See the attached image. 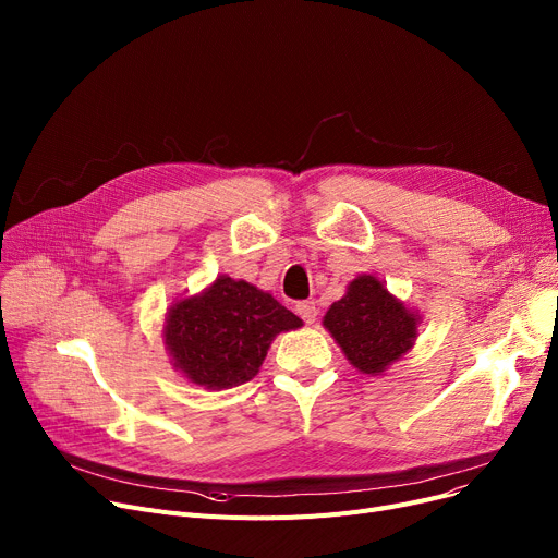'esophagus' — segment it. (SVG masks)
<instances>
[{"instance_id":"esophagus-1","label":"esophagus","mask_w":558,"mask_h":558,"mask_svg":"<svg viewBox=\"0 0 558 558\" xmlns=\"http://www.w3.org/2000/svg\"><path fill=\"white\" fill-rule=\"evenodd\" d=\"M296 314L305 320V324H314L318 307L314 301H301V303H296Z\"/></svg>"}]
</instances>
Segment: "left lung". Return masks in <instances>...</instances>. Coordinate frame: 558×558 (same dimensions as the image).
Segmentation results:
<instances>
[{
    "instance_id": "8db88e82",
    "label": "left lung",
    "mask_w": 558,
    "mask_h": 558,
    "mask_svg": "<svg viewBox=\"0 0 558 558\" xmlns=\"http://www.w3.org/2000/svg\"><path fill=\"white\" fill-rule=\"evenodd\" d=\"M418 312L409 310L375 276H357L345 296L324 316L348 362L366 375H383L412 350L418 335Z\"/></svg>"
}]
</instances>
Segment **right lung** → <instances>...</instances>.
I'll return each mask as SVG.
<instances>
[{
  "label": "right lung",
  "mask_w": 558,
  "mask_h": 558,
  "mask_svg": "<svg viewBox=\"0 0 558 558\" xmlns=\"http://www.w3.org/2000/svg\"><path fill=\"white\" fill-rule=\"evenodd\" d=\"M301 326L267 291L219 276L198 296L169 307L162 337L175 371L198 387L221 391L253 379L276 335Z\"/></svg>",
  "instance_id": "1"
}]
</instances>
